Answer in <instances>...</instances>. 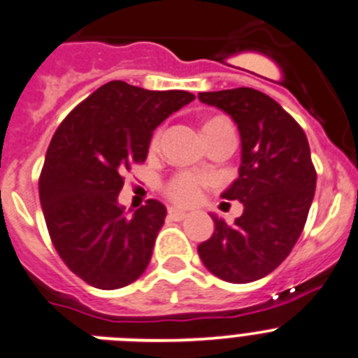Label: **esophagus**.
Returning a JSON list of instances; mask_svg holds the SVG:
<instances>
[{
  "mask_svg": "<svg viewBox=\"0 0 358 358\" xmlns=\"http://www.w3.org/2000/svg\"><path fill=\"white\" fill-rule=\"evenodd\" d=\"M169 217L172 218V220H185V218L188 217V213H186L185 210H177V208H170V210H169Z\"/></svg>",
  "mask_w": 358,
  "mask_h": 358,
  "instance_id": "34e87169",
  "label": "esophagus"
}]
</instances>
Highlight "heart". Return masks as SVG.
I'll list each match as a JSON object with an SVG mask.
<instances>
[{"instance_id": "heart-1", "label": "heart", "mask_w": 358, "mask_h": 358, "mask_svg": "<svg viewBox=\"0 0 358 358\" xmlns=\"http://www.w3.org/2000/svg\"><path fill=\"white\" fill-rule=\"evenodd\" d=\"M227 122L224 118H210L204 122L202 129L211 127L215 123ZM157 140H154V147H156ZM166 195H169L172 201L179 202V204H194L195 201H199L201 197V181L195 179L194 176H188V173H179L172 179V181L166 185Z\"/></svg>"}]
</instances>
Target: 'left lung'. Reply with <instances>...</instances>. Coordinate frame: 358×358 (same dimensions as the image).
<instances>
[{"label":"left lung","mask_w":358,"mask_h":358,"mask_svg":"<svg viewBox=\"0 0 358 358\" xmlns=\"http://www.w3.org/2000/svg\"><path fill=\"white\" fill-rule=\"evenodd\" d=\"M199 100L227 113L238 127V177L222 199L242 202L243 213L233 226L211 215L213 235L197 251L217 278L249 283L273 273L305 227L317 179L308 140L299 123L262 91H211L199 93Z\"/></svg>","instance_id":"obj_1"}]
</instances>
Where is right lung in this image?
Returning a JSON list of instances; mask_svg holds the SVG:
<instances>
[{
	"mask_svg": "<svg viewBox=\"0 0 358 358\" xmlns=\"http://www.w3.org/2000/svg\"><path fill=\"white\" fill-rule=\"evenodd\" d=\"M195 100L188 91H148L113 80L64 118L39 177L44 220L69 271L102 290L145 273L166 217L156 199L127 217L118 202L123 173L147 159L157 125Z\"/></svg>",
	"mask_w": 358,
	"mask_h": 358,
	"instance_id": "obj_1",
	"label": "right lung"
}]
</instances>
